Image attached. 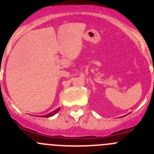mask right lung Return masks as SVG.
<instances>
[{
    "instance_id": "obj_1",
    "label": "right lung",
    "mask_w": 154,
    "mask_h": 154,
    "mask_svg": "<svg viewBox=\"0 0 154 154\" xmlns=\"http://www.w3.org/2000/svg\"><path fill=\"white\" fill-rule=\"evenodd\" d=\"M59 110H60V108H58V109H56L55 110H54V111H52V112H49L48 114H47V115L42 116H44V117H47V118L51 117V116H52L55 115V113H57V112H58Z\"/></svg>"
}]
</instances>
